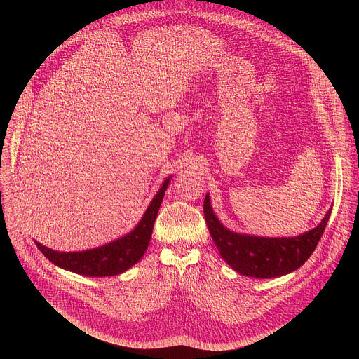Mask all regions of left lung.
<instances>
[{
	"mask_svg": "<svg viewBox=\"0 0 359 359\" xmlns=\"http://www.w3.org/2000/svg\"><path fill=\"white\" fill-rule=\"evenodd\" d=\"M331 209L317 227L299 236L259 237L226 229L212 209L209 193L203 204L204 217L222 259L237 273L254 278L281 277L299 269L310 259L324 234Z\"/></svg>",
	"mask_w": 359,
	"mask_h": 359,
	"instance_id": "obj_1",
	"label": "left lung"
}]
</instances>
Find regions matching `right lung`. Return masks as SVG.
I'll use <instances>...</instances> for the list:
<instances>
[{
    "label": "right lung",
    "mask_w": 359,
    "mask_h": 359,
    "mask_svg": "<svg viewBox=\"0 0 359 359\" xmlns=\"http://www.w3.org/2000/svg\"><path fill=\"white\" fill-rule=\"evenodd\" d=\"M170 179L172 177H168L163 182L156 196L150 201L143 217L129 234L105 245L85 251H57L35 241L36 247L50 263L75 274L86 277H111L122 274L143 257Z\"/></svg>",
    "instance_id": "obj_1"
}]
</instances>
